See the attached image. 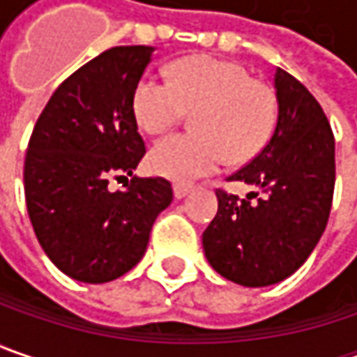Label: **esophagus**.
I'll use <instances>...</instances> for the list:
<instances>
[{
    "label": "esophagus",
    "mask_w": 357,
    "mask_h": 357,
    "mask_svg": "<svg viewBox=\"0 0 357 357\" xmlns=\"http://www.w3.org/2000/svg\"><path fill=\"white\" fill-rule=\"evenodd\" d=\"M190 192H192V185H188V183H174V195H176V199L185 197Z\"/></svg>",
    "instance_id": "obj_1"
}]
</instances>
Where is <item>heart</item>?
<instances>
[{
	"label": "heart",
	"mask_w": 357,
	"mask_h": 357,
	"mask_svg": "<svg viewBox=\"0 0 357 357\" xmlns=\"http://www.w3.org/2000/svg\"><path fill=\"white\" fill-rule=\"evenodd\" d=\"M133 116L148 133L172 130L185 112H195V133L169 135L149 149L153 174L192 181L220 169L227 158H256L275 128V98L236 61L211 55L183 57L169 68V84L146 75L133 89Z\"/></svg>",
	"instance_id": "obj_1"
}]
</instances>
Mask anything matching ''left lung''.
I'll return each instance as SVG.
<instances>
[{"label": "left lung", "mask_w": 357, "mask_h": 357, "mask_svg": "<svg viewBox=\"0 0 357 357\" xmlns=\"http://www.w3.org/2000/svg\"><path fill=\"white\" fill-rule=\"evenodd\" d=\"M278 121L266 148L227 181L261 190L243 199L218 190V213L202 236L225 280L264 287L289 278L321 238L335 183V146L316 98L282 68L273 75Z\"/></svg>", "instance_id": "1"}]
</instances>
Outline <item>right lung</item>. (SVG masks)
Returning a JSON list of instances; mask_svg holds the SVG:
<instances>
[{"mask_svg":"<svg viewBox=\"0 0 357 357\" xmlns=\"http://www.w3.org/2000/svg\"><path fill=\"white\" fill-rule=\"evenodd\" d=\"M155 47L121 45L71 73L33 128L24 167L27 213L45 256L71 280L105 284L144 257L155 218L174 199L163 178H137L146 155L133 89ZM132 178L112 192L114 175Z\"/></svg>","mask_w":357,"mask_h":357,"instance_id":"1","label":"right lung"}]
</instances>
